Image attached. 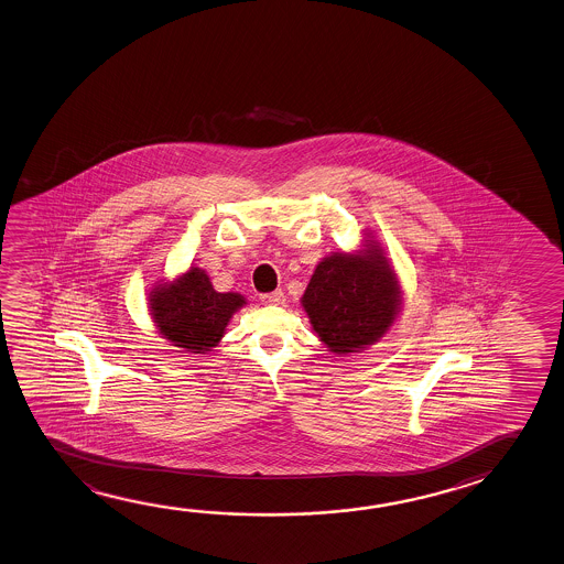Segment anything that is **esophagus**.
I'll use <instances>...</instances> for the list:
<instances>
[{
    "instance_id": "1",
    "label": "esophagus",
    "mask_w": 564,
    "mask_h": 564,
    "mask_svg": "<svg viewBox=\"0 0 564 564\" xmlns=\"http://www.w3.org/2000/svg\"><path fill=\"white\" fill-rule=\"evenodd\" d=\"M260 300L264 302V304H270V306H280V304H284V292L282 290H276V292H270V294H262Z\"/></svg>"
}]
</instances>
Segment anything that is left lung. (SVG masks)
<instances>
[{
  "label": "left lung",
  "mask_w": 564,
  "mask_h": 564,
  "mask_svg": "<svg viewBox=\"0 0 564 564\" xmlns=\"http://www.w3.org/2000/svg\"><path fill=\"white\" fill-rule=\"evenodd\" d=\"M364 247L325 257L302 296L315 334L337 355L377 344L401 312V284L384 250L375 240Z\"/></svg>",
  "instance_id": "obj_1"
}]
</instances>
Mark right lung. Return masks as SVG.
<instances>
[{"instance_id": "1", "label": "right lung", "mask_w": 564, "mask_h": 564, "mask_svg": "<svg viewBox=\"0 0 564 564\" xmlns=\"http://www.w3.org/2000/svg\"><path fill=\"white\" fill-rule=\"evenodd\" d=\"M148 302L162 337L189 354L210 351L225 335L232 314L247 304L237 292H217L199 267L189 268L173 282L158 284Z\"/></svg>"}]
</instances>
